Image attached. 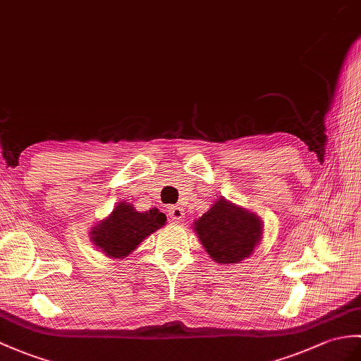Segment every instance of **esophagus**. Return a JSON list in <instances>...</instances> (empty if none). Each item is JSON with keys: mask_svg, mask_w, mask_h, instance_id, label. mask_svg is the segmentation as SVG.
Instances as JSON below:
<instances>
[{"mask_svg": "<svg viewBox=\"0 0 361 361\" xmlns=\"http://www.w3.org/2000/svg\"><path fill=\"white\" fill-rule=\"evenodd\" d=\"M169 216H171V220L172 221H175V223H180V221H183L184 220V209L183 207H180V206H172L171 209H169Z\"/></svg>", "mask_w": 361, "mask_h": 361, "instance_id": "obj_1", "label": "esophagus"}]
</instances>
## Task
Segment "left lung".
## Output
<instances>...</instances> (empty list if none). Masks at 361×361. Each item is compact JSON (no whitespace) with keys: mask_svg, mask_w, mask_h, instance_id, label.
Segmentation results:
<instances>
[{"mask_svg":"<svg viewBox=\"0 0 361 361\" xmlns=\"http://www.w3.org/2000/svg\"><path fill=\"white\" fill-rule=\"evenodd\" d=\"M194 226L206 252L219 264H237L252 255L263 238V221L255 212L221 197Z\"/></svg>","mask_w":361,"mask_h":361,"instance_id":"8db88e82","label":"left lung"}]
</instances>
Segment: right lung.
Masks as SVG:
<instances>
[{"instance_id": "right-lung-1", "label": "right lung", "mask_w": 361, "mask_h": 361, "mask_svg": "<svg viewBox=\"0 0 361 361\" xmlns=\"http://www.w3.org/2000/svg\"><path fill=\"white\" fill-rule=\"evenodd\" d=\"M166 224V215L157 207L140 212L130 203H116L106 219L90 229V241L112 259L129 257L141 241Z\"/></svg>"}]
</instances>
